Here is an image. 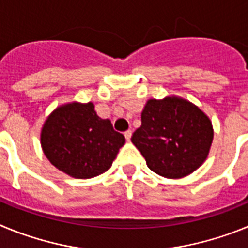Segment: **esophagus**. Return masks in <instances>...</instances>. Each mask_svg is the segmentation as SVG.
I'll list each match as a JSON object with an SVG mask.
<instances>
[{
  "label": "esophagus",
  "mask_w": 248,
  "mask_h": 248,
  "mask_svg": "<svg viewBox=\"0 0 248 248\" xmlns=\"http://www.w3.org/2000/svg\"><path fill=\"white\" fill-rule=\"evenodd\" d=\"M131 134H133V130H130V129H129V130H126L125 133H124V135H125V139L128 140V141H130Z\"/></svg>",
  "instance_id": "esophagus-1"
}]
</instances>
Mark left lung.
<instances>
[{"mask_svg":"<svg viewBox=\"0 0 248 248\" xmlns=\"http://www.w3.org/2000/svg\"><path fill=\"white\" fill-rule=\"evenodd\" d=\"M212 140L210 118L176 95L149 99L141 125L131 137L148 168L166 179H181L198 170L209 156Z\"/></svg>","mask_w":248,"mask_h":248,"instance_id":"8db88e82","label":"left lung"}]
</instances>
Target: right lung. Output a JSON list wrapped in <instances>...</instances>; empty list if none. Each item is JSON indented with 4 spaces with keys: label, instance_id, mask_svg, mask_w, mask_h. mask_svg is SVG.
I'll use <instances>...</instances> for the list:
<instances>
[{
    "label": "right lung",
    "instance_id": "obj_1",
    "mask_svg": "<svg viewBox=\"0 0 248 248\" xmlns=\"http://www.w3.org/2000/svg\"><path fill=\"white\" fill-rule=\"evenodd\" d=\"M124 135L102 119L92 102L57 107L41 130V146L52 165L76 179H91L110 169Z\"/></svg>",
    "mask_w": 248,
    "mask_h": 248
}]
</instances>
